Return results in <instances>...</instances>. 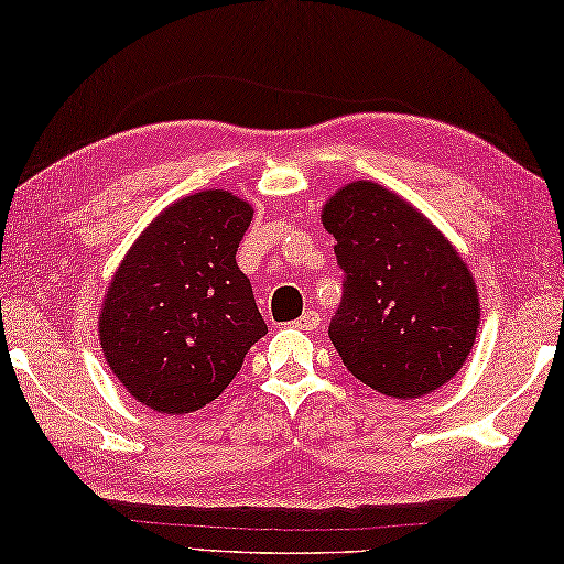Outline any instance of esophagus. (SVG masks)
Wrapping results in <instances>:
<instances>
[{
	"mask_svg": "<svg viewBox=\"0 0 564 564\" xmlns=\"http://www.w3.org/2000/svg\"><path fill=\"white\" fill-rule=\"evenodd\" d=\"M319 312H314V310H307V312H304L302 314V317L297 319V322H294V327H297V329H304V332H314V329H317L319 327Z\"/></svg>",
	"mask_w": 564,
	"mask_h": 564,
	"instance_id": "obj_1",
	"label": "esophagus"
}]
</instances>
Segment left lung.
Masks as SVG:
<instances>
[{
    "label": "left lung",
    "instance_id": "8db88e82",
    "mask_svg": "<svg viewBox=\"0 0 564 564\" xmlns=\"http://www.w3.org/2000/svg\"><path fill=\"white\" fill-rule=\"evenodd\" d=\"M344 272L329 339L354 377L391 399H419L456 377L480 324L463 257L416 207L377 183L324 205Z\"/></svg>",
    "mask_w": 564,
    "mask_h": 564
}]
</instances>
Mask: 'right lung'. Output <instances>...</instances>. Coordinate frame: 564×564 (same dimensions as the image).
Listing matches in <instances>:
<instances>
[{
    "label": "right lung",
    "instance_id": "obj_1",
    "mask_svg": "<svg viewBox=\"0 0 564 564\" xmlns=\"http://www.w3.org/2000/svg\"><path fill=\"white\" fill-rule=\"evenodd\" d=\"M252 207L203 191L155 217L108 288L98 332L126 391L158 413L183 416L230 387L267 334L252 284L235 262Z\"/></svg>",
    "mask_w": 564,
    "mask_h": 564
}]
</instances>
